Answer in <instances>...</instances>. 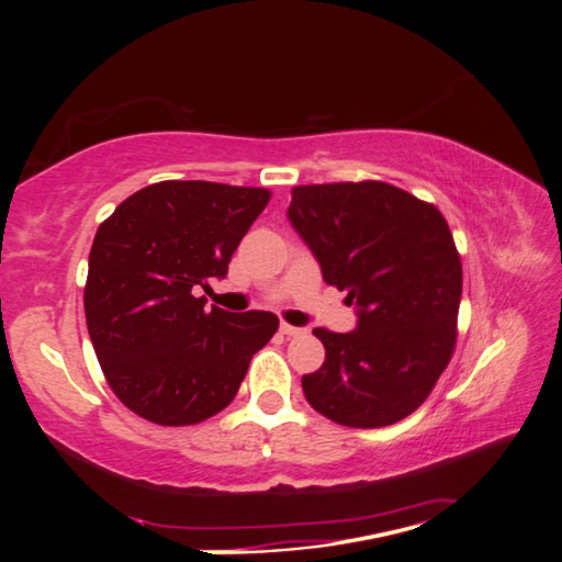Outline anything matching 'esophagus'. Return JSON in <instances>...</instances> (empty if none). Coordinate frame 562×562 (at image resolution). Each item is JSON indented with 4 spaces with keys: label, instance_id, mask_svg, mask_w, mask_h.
I'll list each match as a JSON object with an SVG mask.
<instances>
[{
    "label": "esophagus",
    "instance_id": "1",
    "mask_svg": "<svg viewBox=\"0 0 562 562\" xmlns=\"http://www.w3.org/2000/svg\"><path fill=\"white\" fill-rule=\"evenodd\" d=\"M280 331H282V335H288V337H300V335H304V329H302V327L288 325V322H282V325H280Z\"/></svg>",
    "mask_w": 562,
    "mask_h": 562
}]
</instances>
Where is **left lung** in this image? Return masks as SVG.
Listing matches in <instances>:
<instances>
[{
  "label": "left lung",
  "mask_w": 562,
  "mask_h": 562,
  "mask_svg": "<svg viewBox=\"0 0 562 562\" xmlns=\"http://www.w3.org/2000/svg\"><path fill=\"white\" fill-rule=\"evenodd\" d=\"M288 215L325 282L359 307L355 331H312L327 355L302 376L304 396L351 429L402 422L431 394L459 337L463 272L449 223L382 180L294 186Z\"/></svg>",
  "instance_id": "1"
}]
</instances>
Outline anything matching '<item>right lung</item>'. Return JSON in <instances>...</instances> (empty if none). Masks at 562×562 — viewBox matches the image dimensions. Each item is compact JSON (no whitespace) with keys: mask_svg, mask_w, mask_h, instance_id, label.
<instances>
[{"mask_svg":"<svg viewBox=\"0 0 562 562\" xmlns=\"http://www.w3.org/2000/svg\"><path fill=\"white\" fill-rule=\"evenodd\" d=\"M268 188L160 180L99 225L83 310L111 392L158 426H190L233 402L250 359L272 339V312L205 310L193 288L225 278Z\"/></svg>","mask_w":562,"mask_h":562,"instance_id":"obj_1","label":"right lung"}]
</instances>
